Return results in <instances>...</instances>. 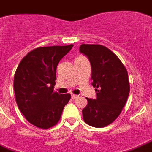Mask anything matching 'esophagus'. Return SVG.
<instances>
[{"mask_svg": "<svg viewBox=\"0 0 152 152\" xmlns=\"http://www.w3.org/2000/svg\"><path fill=\"white\" fill-rule=\"evenodd\" d=\"M79 97V96H77V95H75V94H72V99H76L77 98Z\"/></svg>", "mask_w": 152, "mask_h": 152, "instance_id": "obj_1", "label": "esophagus"}]
</instances>
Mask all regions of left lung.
<instances>
[{"label":"left lung","mask_w":152,"mask_h":152,"mask_svg":"<svg viewBox=\"0 0 152 152\" xmlns=\"http://www.w3.org/2000/svg\"><path fill=\"white\" fill-rule=\"evenodd\" d=\"M80 52L86 55L91 66L92 86L96 99L87 98L82 110L84 121L95 127H106L117 119L130 91L128 74L119 57L100 45L83 44Z\"/></svg>","instance_id":"obj_1"}]
</instances>
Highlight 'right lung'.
<instances>
[{"label": "right lung", "instance_id": "1", "mask_svg": "<svg viewBox=\"0 0 152 152\" xmlns=\"http://www.w3.org/2000/svg\"><path fill=\"white\" fill-rule=\"evenodd\" d=\"M73 45L39 47L22 59L14 75L17 106L26 120L37 127L48 129L57 124L69 93L53 91L56 67Z\"/></svg>", "mask_w": 152, "mask_h": 152}]
</instances>
